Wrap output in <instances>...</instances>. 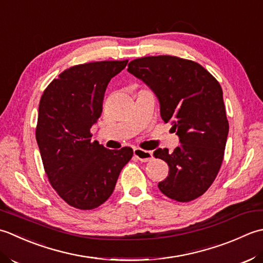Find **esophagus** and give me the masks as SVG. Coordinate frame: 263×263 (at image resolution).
Here are the masks:
<instances>
[{"label": "esophagus", "instance_id": "1", "mask_svg": "<svg viewBox=\"0 0 263 263\" xmlns=\"http://www.w3.org/2000/svg\"><path fill=\"white\" fill-rule=\"evenodd\" d=\"M134 155L139 160V161L142 162H148L151 161L153 159V154L152 152L149 151H145V149H142V148H134Z\"/></svg>", "mask_w": 263, "mask_h": 263}]
</instances>
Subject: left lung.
Wrapping results in <instances>:
<instances>
[{"instance_id":"obj_1","label":"left lung","mask_w":263,"mask_h":263,"mask_svg":"<svg viewBox=\"0 0 263 263\" xmlns=\"http://www.w3.org/2000/svg\"><path fill=\"white\" fill-rule=\"evenodd\" d=\"M127 70L151 88L162 120L171 121L179 137L174 152H153L169 165L159 190L178 202L197 199L216 179L226 147L229 125L220 84L201 64L171 55L136 59Z\"/></svg>"}]
</instances>
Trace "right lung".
I'll use <instances>...</instances> for the list:
<instances>
[{"mask_svg":"<svg viewBox=\"0 0 263 263\" xmlns=\"http://www.w3.org/2000/svg\"><path fill=\"white\" fill-rule=\"evenodd\" d=\"M125 61L78 64L59 74L43 93L36 127L43 165L52 187L69 205L90 210L114 193L133 148L109 149L90 142L111 78Z\"/></svg>","mask_w":263,"mask_h":263,"instance_id":"1","label":"right lung"}]
</instances>
